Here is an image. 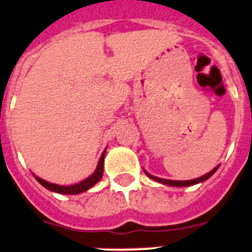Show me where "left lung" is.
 <instances>
[{
	"mask_svg": "<svg viewBox=\"0 0 252 252\" xmlns=\"http://www.w3.org/2000/svg\"><path fill=\"white\" fill-rule=\"evenodd\" d=\"M218 168H219V165L215 166L211 172H209L208 174L202 175V177H200V178H196V179H191V181H170V179H164V178H158V177H154V175H151L150 173H147L145 170L146 175L149 177V178L154 179V181L158 182V183H162V185H166V186H172V187H188V186H193V185H197V183H201V182L206 181V179H209L211 177V175L214 174L215 172L218 170Z\"/></svg>",
	"mask_w": 252,
	"mask_h": 252,
	"instance_id": "left-lung-1",
	"label": "left lung"
}]
</instances>
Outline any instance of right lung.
<instances>
[{"label": "right lung", "mask_w": 252, "mask_h": 252, "mask_svg": "<svg viewBox=\"0 0 252 252\" xmlns=\"http://www.w3.org/2000/svg\"><path fill=\"white\" fill-rule=\"evenodd\" d=\"M105 152L106 150L102 152V155L100 158V161L97 164V168L94 170V173L92 175H90L88 178L84 179V181L79 182L77 185H71V186H59V185H55V183H50V182L44 181V179L39 178V177H35L39 183L43 186L44 188H47L50 191L52 192H56V193H61V194H78V193H82V192L87 191V189H90L92 186H94L97 182L100 181L102 178V174H103V158H105Z\"/></svg>", "instance_id": "right-lung-1"}]
</instances>
